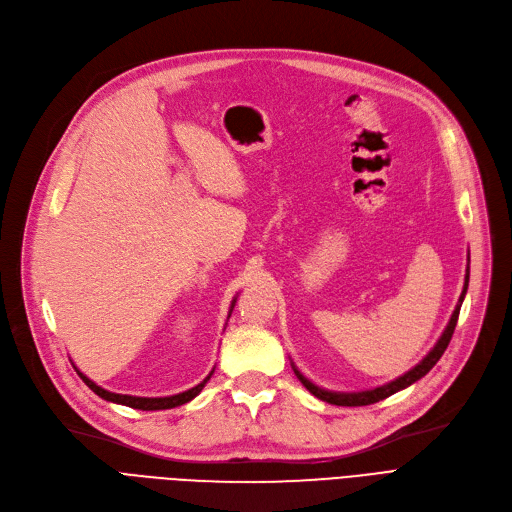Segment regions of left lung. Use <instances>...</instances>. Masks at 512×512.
<instances>
[{
    "mask_svg": "<svg viewBox=\"0 0 512 512\" xmlns=\"http://www.w3.org/2000/svg\"><path fill=\"white\" fill-rule=\"evenodd\" d=\"M467 288H469V263H467V274H465V284H463V292H461V297H459V303H456V307H454V311H452V315H450V321L446 324L442 336L438 338V342L434 344L432 351H429V353H427L415 367H411L407 373L398 375L396 380H392V382H388V384H384V386L371 388V390H361V392H334V390L319 388L317 384H313L311 380H307L305 375L299 371V367L294 365V363H292V369H294V373H297V378L301 380V384H303L313 396H317L319 400L330 402V405H338V407H365V405H373V402H380V400H384V398H388V396H392V394H396V392H400V390L409 388V386L415 384L417 380H421L423 375L440 361V357L444 355L446 346H448V342H450V338H452V334H454L456 321H459V313H461V305H463V301H465Z\"/></svg>",
    "mask_w": 512,
    "mask_h": 512,
    "instance_id": "8db88e82",
    "label": "left lung"
}]
</instances>
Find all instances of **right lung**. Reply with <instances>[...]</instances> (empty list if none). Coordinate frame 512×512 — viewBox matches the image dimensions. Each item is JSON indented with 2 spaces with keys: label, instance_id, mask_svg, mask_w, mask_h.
I'll use <instances>...</instances> for the list:
<instances>
[{
  "label": "right lung",
  "instance_id": "obj_1",
  "mask_svg": "<svg viewBox=\"0 0 512 512\" xmlns=\"http://www.w3.org/2000/svg\"><path fill=\"white\" fill-rule=\"evenodd\" d=\"M234 303H236V297L232 299V305H230V311H228V317H230V313H232V309H234ZM76 369V367H74ZM76 373L80 375V380H83L99 398H103V400H107V402H116V405H124V407H130V409H141V411H164V409H174V407H180V405H184V402H188V400H193L203 388H205V384H207V380L211 378L213 375V369H211V373L207 375V378L201 382V384H197L195 388H188V390H184V392H180V394H172V396H157V398H149V396H130V394H116V392H110V390H105V388H101V386H97L93 380H89L85 373H80L78 369H76Z\"/></svg>",
  "mask_w": 512,
  "mask_h": 512
}]
</instances>
